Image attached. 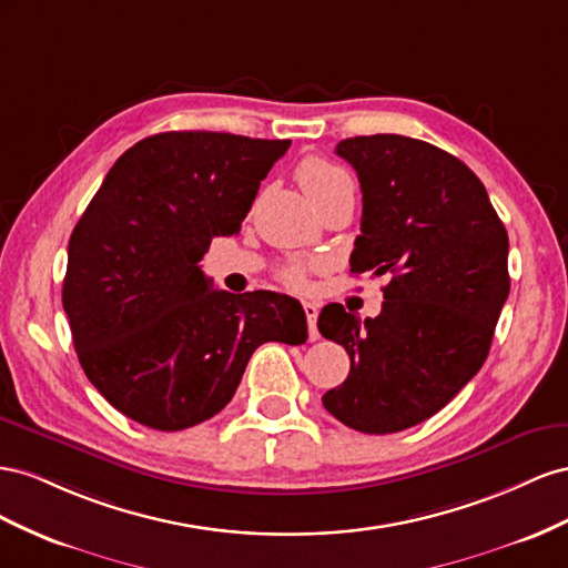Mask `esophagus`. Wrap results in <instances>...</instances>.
Listing matches in <instances>:
<instances>
[{
	"mask_svg": "<svg viewBox=\"0 0 568 568\" xmlns=\"http://www.w3.org/2000/svg\"><path fill=\"white\" fill-rule=\"evenodd\" d=\"M306 323H310V339H318V328H316V318H318V306L314 302H304L302 304Z\"/></svg>",
	"mask_w": 568,
	"mask_h": 568,
	"instance_id": "esophagus-1",
	"label": "esophagus"
}]
</instances>
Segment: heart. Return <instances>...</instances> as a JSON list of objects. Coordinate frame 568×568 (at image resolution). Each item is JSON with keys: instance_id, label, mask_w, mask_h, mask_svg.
Instances as JSON below:
<instances>
[{"instance_id": "heart-1", "label": "heart", "mask_w": 568, "mask_h": 568, "mask_svg": "<svg viewBox=\"0 0 568 568\" xmlns=\"http://www.w3.org/2000/svg\"><path fill=\"white\" fill-rule=\"evenodd\" d=\"M295 175H297L300 187L304 190V194L312 200V204L316 209L323 202L335 197L337 192L352 187L349 175L343 169L331 164V161H326V159H318V156H306L297 166ZM281 278L285 285L300 290L306 283V268L300 264H290L281 271Z\"/></svg>"}]
</instances>
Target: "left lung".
Here are the masks:
<instances>
[{"label": "left lung", "mask_w": 568, "mask_h": 568, "mask_svg": "<svg viewBox=\"0 0 568 568\" xmlns=\"http://www.w3.org/2000/svg\"><path fill=\"white\" fill-rule=\"evenodd\" d=\"M335 154L359 175L364 202L349 271L390 283L376 318L343 304L321 312V335L352 362L323 407L359 433H397L478 374L509 297V237L478 175L435 144L359 135Z\"/></svg>", "instance_id": "1"}]
</instances>
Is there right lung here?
<instances>
[{"instance_id": "add662e5", "label": "right lung", "mask_w": 568, "mask_h": 568, "mask_svg": "<svg viewBox=\"0 0 568 568\" xmlns=\"http://www.w3.org/2000/svg\"><path fill=\"white\" fill-rule=\"evenodd\" d=\"M290 140L171 131L119 156L69 240L61 302L90 383L128 418L183 430L219 414L258 345L306 339L287 295L212 290L200 262L235 235Z\"/></svg>"}]
</instances>
